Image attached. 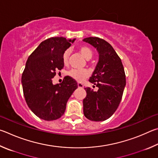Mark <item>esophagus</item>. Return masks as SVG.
Wrapping results in <instances>:
<instances>
[{"mask_svg":"<svg viewBox=\"0 0 158 158\" xmlns=\"http://www.w3.org/2000/svg\"><path fill=\"white\" fill-rule=\"evenodd\" d=\"M77 87H78V88H83L84 87L83 85L81 83V82H78V83H77Z\"/></svg>","mask_w":158,"mask_h":158,"instance_id":"esophagus-1","label":"esophagus"}]
</instances>
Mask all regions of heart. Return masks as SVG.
<instances>
[{
  "mask_svg": "<svg viewBox=\"0 0 158 158\" xmlns=\"http://www.w3.org/2000/svg\"><path fill=\"white\" fill-rule=\"evenodd\" d=\"M79 51L86 60H90L93 55L92 51L87 46H81L79 48ZM69 55H70L69 50H66L63 53L62 62L64 64H68ZM69 75L76 81L81 82L84 81L85 78H86L89 76V71L85 70V69H72L71 71H69Z\"/></svg>",
  "mask_w": 158,
  "mask_h": 158,
  "instance_id": "heart-1",
  "label": "heart"
}]
</instances>
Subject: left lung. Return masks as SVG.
Instances as JSON below:
<instances>
[{"label":"left lung","instance_id":"1","mask_svg":"<svg viewBox=\"0 0 158 158\" xmlns=\"http://www.w3.org/2000/svg\"><path fill=\"white\" fill-rule=\"evenodd\" d=\"M83 41L94 47L99 55L89 80L98 90L85 88L87 96L83 100V112L88 119L103 121L114 114L120 103L126 84L125 71L120 57L108 42L92 37L85 38Z\"/></svg>","mask_w":158,"mask_h":158}]
</instances>
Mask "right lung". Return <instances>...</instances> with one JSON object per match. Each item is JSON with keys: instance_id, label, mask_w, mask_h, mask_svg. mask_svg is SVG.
Returning a JSON list of instances; mask_svg holds the SVG:
<instances>
[{"instance_id": "right-lung-1", "label": "right lung", "mask_w": 158, "mask_h": 158, "mask_svg": "<svg viewBox=\"0 0 158 158\" xmlns=\"http://www.w3.org/2000/svg\"><path fill=\"white\" fill-rule=\"evenodd\" d=\"M75 40L49 38L27 58L21 77L24 97L29 108L41 119L52 121L62 117L69 98L77 88V82L69 76L60 84L53 85L52 80L64 67L63 53Z\"/></svg>"}]
</instances>
